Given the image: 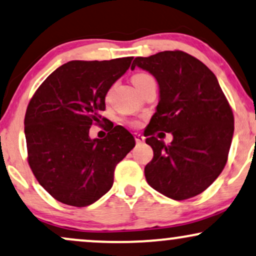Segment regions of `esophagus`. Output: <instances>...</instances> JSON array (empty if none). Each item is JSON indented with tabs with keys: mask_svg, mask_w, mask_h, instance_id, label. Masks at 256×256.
<instances>
[{
	"mask_svg": "<svg viewBox=\"0 0 256 256\" xmlns=\"http://www.w3.org/2000/svg\"><path fill=\"white\" fill-rule=\"evenodd\" d=\"M134 140H136L137 144H142V143H144L146 138L142 136V134H136V136H134Z\"/></svg>",
	"mask_w": 256,
	"mask_h": 256,
	"instance_id": "34e87169",
	"label": "esophagus"
}]
</instances>
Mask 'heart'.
<instances>
[{"instance_id": "heart-1", "label": "heart", "mask_w": 256, "mask_h": 256, "mask_svg": "<svg viewBox=\"0 0 256 256\" xmlns=\"http://www.w3.org/2000/svg\"><path fill=\"white\" fill-rule=\"evenodd\" d=\"M149 80H154L152 76H150L149 74H137V75H134V78H132V82L134 83V86H136V87H138V86L143 84V83L149 81ZM128 124H130L131 126H138L140 125V122H138V120H131Z\"/></svg>"}]
</instances>
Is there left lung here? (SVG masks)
Instances as JSON below:
<instances>
[{"mask_svg":"<svg viewBox=\"0 0 256 256\" xmlns=\"http://www.w3.org/2000/svg\"><path fill=\"white\" fill-rule=\"evenodd\" d=\"M136 66L154 75L160 87L158 104L144 134L154 150L144 168L148 184L174 200L198 196L226 164L234 134L232 107L214 74L186 52L137 57L131 69ZM158 130L173 134L172 143L158 141Z\"/></svg>","mask_w":256,"mask_h":256,"instance_id":"left-lung-1","label":"left lung"}]
</instances>
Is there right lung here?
<instances>
[{
	"mask_svg": "<svg viewBox=\"0 0 256 256\" xmlns=\"http://www.w3.org/2000/svg\"><path fill=\"white\" fill-rule=\"evenodd\" d=\"M134 57L72 60L54 70L30 98L24 116L27 160L46 192L63 204L84 208L110 190L116 166L134 149V138L116 125L90 140L100 124L107 92Z\"/></svg>",
	"mask_w": 256,
	"mask_h": 256,
	"instance_id": "1",
	"label": "right lung"
}]
</instances>
